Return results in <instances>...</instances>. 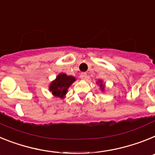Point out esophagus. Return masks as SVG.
Segmentation results:
<instances>
[{
    "label": "esophagus",
    "instance_id": "1",
    "mask_svg": "<svg viewBox=\"0 0 155 155\" xmlns=\"http://www.w3.org/2000/svg\"><path fill=\"white\" fill-rule=\"evenodd\" d=\"M80 78H81L82 79H83V80H85V79H87V78H88V76H87V73H85V72H83V73L80 74Z\"/></svg>",
    "mask_w": 155,
    "mask_h": 155
}]
</instances>
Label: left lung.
Returning <instances> with one entry per match:
<instances>
[{"label": "left lung", "instance_id": "8db88e82", "mask_svg": "<svg viewBox=\"0 0 155 155\" xmlns=\"http://www.w3.org/2000/svg\"><path fill=\"white\" fill-rule=\"evenodd\" d=\"M97 85L100 87L101 91L102 92H104V90H105V84L103 83V81L100 79V80H98V81L97 82Z\"/></svg>", "mask_w": 155, "mask_h": 155}]
</instances>
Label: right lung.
<instances>
[{"mask_svg":"<svg viewBox=\"0 0 155 155\" xmlns=\"http://www.w3.org/2000/svg\"><path fill=\"white\" fill-rule=\"evenodd\" d=\"M76 81V78L65 73L58 74L54 80L50 83L49 91L54 97L64 99L68 93V89Z\"/></svg>","mask_w":155,"mask_h":155,"instance_id":"add662e5","label":"right lung"}]
</instances>
